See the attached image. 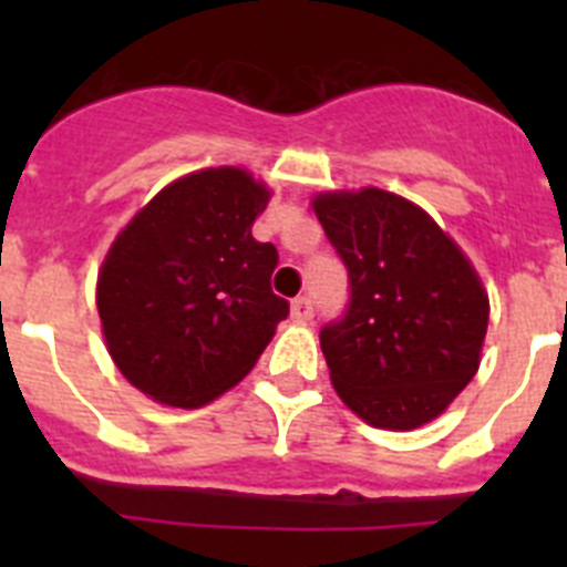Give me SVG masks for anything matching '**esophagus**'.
Masks as SVG:
<instances>
[{
    "label": "esophagus",
    "mask_w": 567,
    "mask_h": 567,
    "mask_svg": "<svg viewBox=\"0 0 567 567\" xmlns=\"http://www.w3.org/2000/svg\"><path fill=\"white\" fill-rule=\"evenodd\" d=\"M315 315V303L307 298V295H300V298L292 300V318L295 320H312Z\"/></svg>",
    "instance_id": "1"
}]
</instances>
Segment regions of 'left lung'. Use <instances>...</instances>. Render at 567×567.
I'll return each instance as SVG.
<instances>
[{
  "mask_svg": "<svg viewBox=\"0 0 567 567\" xmlns=\"http://www.w3.org/2000/svg\"><path fill=\"white\" fill-rule=\"evenodd\" d=\"M315 213L349 275V303L320 329L334 392L378 429L429 423L480 365L488 295L477 272L400 195H318Z\"/></svg>",
  "mask_w": 567,
  "mask_h": 567,
  "instance_id": "1",
  "label": "left lung"
}]
</instances>
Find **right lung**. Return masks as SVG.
<instances>
[{
    "label": "right lung",
    "instance_id": "obj_1",
    "mask_svg": "<svg viewBox=\"0 0 567 567\" xmlns=\"http://www.w3.org/2000/svg\"><path fill=\"white\" fill-rule=\"evenodd\" d=\"M269 193L235 167L164 187L115 238L99 275L104 340L124 378L167 405L238 383L289 315L278 249L252 238Z\"/></svg>",
    "mask_w": 567,
    "mask_h": 567
}]
</instances>
